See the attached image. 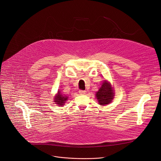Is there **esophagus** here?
<instances>
[{"label": "esophagus", "instance_id": "34e87169", "mask_svg": "<svg viewBox=\"0 0 161 161\" xmlns=\"http://www.w3.org/2000/svg\"><path fill=\"white\" fill-rule=\"evenodd\" d=\"M79 93L80 95H84L86 93V91L85 90H79Z\"/></svg>", "mask_w": 161, "mask_h": 161}]
</instances>
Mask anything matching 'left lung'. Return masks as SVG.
I'll return each mask as SVG.
<instances>
[{"label":"left lung","mask_w":161,"mask_h":161,"mask_svg":"<svg viewBox=\"0 0 161 161\" xmlns=\"http://www.w3.org/2000/svg\"><path fill=\"white\" fill-rule=\"evenodd\" d=\"M96 97L99 104L102 105L111 103L114 97V92L111 85L106 81H104L99 90L96 93Z\"/></svg>","instance_id":"8db88e82"}]
</instances>
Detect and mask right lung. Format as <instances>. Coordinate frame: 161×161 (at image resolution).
Instances as JSON below:
<instances>
[{
    "label": "right lung",
    "instance_id": "add662e5",
    "mask_svg": "<svg viewBox=\"0 0 161 161\" xmlns=\"http://www.w3.org/2000/svg\"><path fill=\"white\" fill-rule=\"evenodd\" d=\"M68 97L65 96V95H63L61 92L59 91L58 95L56 96V98L54 99V102H56V103L58 104L60 106H63L64 105V103L66 102V101L68 100Z\"/></svg>",
    "mask_w": 161,
    "mask_h": 161
}]
</instances>
